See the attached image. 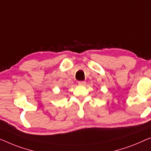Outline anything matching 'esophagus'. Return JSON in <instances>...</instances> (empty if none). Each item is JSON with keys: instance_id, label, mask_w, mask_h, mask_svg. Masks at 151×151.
<instances>
[{"instance_id": "34e87169", "label": "esophagus", "mask_w": 151, "mask_h": 151, "mask_svg": "<svg viewBox=\"0 0 151 151\" xmlns=\"http://www.w3.org/2000/svg\"><path fill=\"white\" fill-rule=\"evenodd\" d=\"M78 84L80 85H85L86 84V82L84 81H78Z\"/></svg>"}]
</instances>
